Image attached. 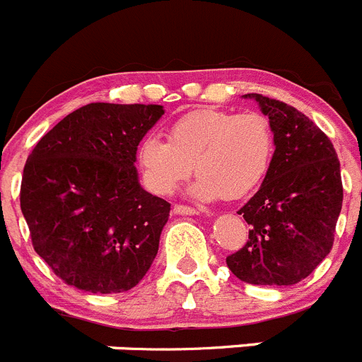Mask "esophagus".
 <instances>
[{"label":"esophagus","instance_id":"esophagus-1","mask_svg":"<svg viewBox=\"0 0 362 362\" xmlns=\"http://www.w3.org/2000/svg\"><path fill=\"white\" fill-rule=\"evenodd\" d=\"M172 212L177 214V216H199V210L192 209V206H185V204H175Z\"/></svg>","mask_w":362,"mask_h":362}]
</instances>
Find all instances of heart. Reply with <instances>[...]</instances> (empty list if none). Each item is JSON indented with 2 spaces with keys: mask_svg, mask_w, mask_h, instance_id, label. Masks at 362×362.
Listing matches in <instances>:
<instances>
[{
  "mask_svg": "<svg viewBox=\"0 0 362 362\" xmlns=\"http://www.w3.org/2000/svg\"><path fill=\"white\" fill-rule=\"evenodd\" d=\"M274 148L270 123L257 112L203 108L174 121L168 141L143 137L136 163L143 185L156 196L174 194L194 168L190 192L197 199H239L263 183Z\"/></svg>",
  "mask_w": 362,
  "mask_h": 362,
  "instance_id": "1",
  "label": "heart"
}]
</instances>
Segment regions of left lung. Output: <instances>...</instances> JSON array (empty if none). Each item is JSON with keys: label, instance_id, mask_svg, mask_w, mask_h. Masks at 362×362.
Masks as SVG:
<instances>
[{"label": "left lung", "instance_id": "left-lung-1", "mask_svg": "<svg viewBox=\"0 0 362 362\" xmlns=\"http://www.w3.org/2000/svg\"><path fill=\"white\" fill-rule=\"evenodd\" d=\"M245 98L270 119L276 150L261 188L238 212L250 225L248 241L226 264L245 283L288 286L330 254L343 206L341 165L328 136L297 108Z\"/></svg>", "mask_w": 362, "mask_h": 362}]
</instances>
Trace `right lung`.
<instances>
[{"label":"right lung","instance_id":"1","mask_svg":"<svg viewBox=\"0 0 362 362\" xmlns=\"http://www.w3.org/2000/svg\"><path fill=\"white\" fill-rule=\"evenodd\" d=\"M163 114L161 105H85L28 156L21 212L34 250L70 286L127 292L158 255L170 203L139 185L136 150Z\"/></svg>","mask_w":362,"mask_h":362}]
</instances>
